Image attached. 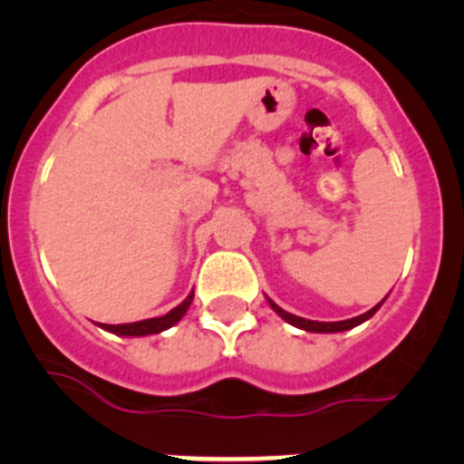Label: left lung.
<instances>
[{"label":"left lung","instance_id":"left-lung-1","mask_svg":"<svg viewBox=\"0 0 464 464\" xmlns=\"http://www.w3.org/2000/svg\"><path fill=\"white\" fill-rule=\"evenodd\" d=\"M267 302H269V306H272V309L276 311L278 315H281L283 321L290 323V325H295V327H299V330H306V332H343V330H353V327L360 325V323L370 321L372 315H374L376 311H379V306L383 304V299H381V302L374 306V309H370V311H367V314H362V315H355V318H348V321L321 323V321H306V318H299V315L288 314V311H283L281 306H278L276 302H272V299H269V297H267Z\"/></svg>","mask_w":464,"mask_h":464}]
</instances>
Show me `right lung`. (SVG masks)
<instances>
[{
    "instance_id": "add662e5",
    "label": "right lung",
    "mask_w": 464,
    "mask_h": 464,
    "mask_svg": "<svg viewBox=\"0 0 464 464\" xmlns=\"http://www.w3.org/2000/svg\"><path fill=\"white\" fill-rule=\"evenodd\" d=\"M192 297H195V293L188 295L181 304L176 306V309H171L169 314L160 315V318H146V321H137V323H122V325H104V323H100V327L113 332V334H118V337H146V334H158V332L169 330L171 325H176V323L181 321L183 315H186V311L190 309Z\"/></svg>"
}]
</instances>
